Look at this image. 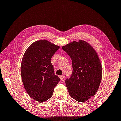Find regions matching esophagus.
I'll use <instances>...</instances> for the list:
<instances>
[{"mask_svg":"<svg viewBox=\"0 0 121 121\" xmlns=\"http://www.w3.org/2000/svg\"><path fill=\"white\" fill-rule=\"evenodd\" d=\"M60 78V80L62 82H63L64 80H65V76H64V75H61L59 76Z\"/></svg>","mask_w":121,"mask_h":121,"instance_id":"obj_1","label":"esophagus"}]
</instances>
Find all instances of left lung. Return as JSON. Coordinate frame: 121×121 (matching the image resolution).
I'll list each match as a JSON object with an SVG mask.
<instances>
[{"label":"left lung","instance_id":"left-lung-1","mask_svg":"<svg viewBox=\"0 0 121 121\" xmlns=\"http://www.w3.org/2000/svg\"><path fill=\"white\" fill-rule=\"evenodd\" d=\"M70 57L73 72L65 80L70 97L80 102H85L94 95L100 86L102 66L98 55L85 41H74L62 47Z\"/></svg>","mask_w":121,"mask_h":121}]
</instances>
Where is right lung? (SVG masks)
<instances>
[{"instance_id":"right-lung-1","label":"right lung","mask_w":121,"mask_h":121,"mask_svg":"<svg viewBox=\"0 0 121 121\" xmlns=\"http://www.w3.org/2000/svg\"><path fill=\"white\" fill-rule=\"evenodd\" d=\"M60 46L46 39L32 43L23 56L21 65L24 89L32 98L41 103L52 96L60 79L55 75L51 59Z\"/></svg>"}]
</instances>
